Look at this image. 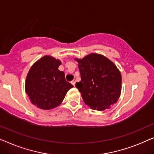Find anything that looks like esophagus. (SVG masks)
I'll use <instances>...</instances> for the list:
<instances>
[{
	"mask_svg": "<svg viewBox=\"0 0 154 154\" xmlns=\"http://www.w3.org/2000/svg\"><path fill=\"white\" fill-rule=\"evenodd\" d=\"M71 83H72V85L75 86V84H76V80H75V79H73L72 81L71 82Z\"/></svg>",
	"mask_w": 154,
	"mask_h": 154,
	"instance_id": "1",
	"label": "esophagus"
}]
</instances>
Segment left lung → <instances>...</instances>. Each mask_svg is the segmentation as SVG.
Instances as JSON below:
<instances>
[{
	"label": "left lung",
	"instance_id": "left-lung-1",
	"mask_svg": "<svg viewBox=\"0 0 154 154\" xmlns=\"http://www.w3.org/2000/svg\"><path fill=\"white\" fill-rule=\"evenodd\" d=\"M79 63L81 81L75 84L84 103L91 109L103 111L117 102L121 91V75L105 56L91 54Z\"/></svg>",
	"mask_w": 154,
	"mask_h": 154
}]
</instances>
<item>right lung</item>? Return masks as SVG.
Instances as JSON below:
<instances>
[{
  "label": "right lung",
  "mask_w": 154,
  "mask_h": 154,
  "mask_svg": "<svg viewBox=\"0 0 154 154\" xmlns=\"http://www.w3.org/2000/svg\"><path fill=\"white\" fill-rule=\"evenodd\" d=\"M61 62L49 56L38 60L30 69L26 79V93L31 103L43 109H50L62 103L66 93L73 87L58 70Z\"/></svg>",
  "instance_id": "right-lung-1"
}]
</instances>
